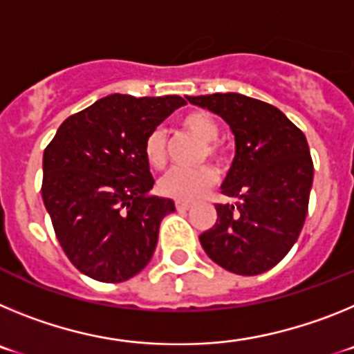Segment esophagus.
<instances>
[{
  "label": "esophagus",
  "mask_w": 354,
  "mask_h": 354,
  "mask_svg": "<svg viewBox=\"0 0 354 354\" xmlns=\"http://www.w3.org/2000/svg\"><path fill=\"white\" fill-rule=\"evenodd\" d=\"M175 207L179 209V211H187V209L192 207L189 202H175Z\"/></svg>",
  "instance_id": "34e87169"
}]
</instances>
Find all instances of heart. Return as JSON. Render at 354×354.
<instances>
[{
  "mask_svg": "<svg viewBox=\"0 0 354 354\" xmlns=\"http://www.w3.org/2000/svg\"><path fill=\"white\" fill-rule=\"evenodd\" d=\"M179 124L186 133L193 134L200 142H204V150L200 154L202 161L207 158L214 162L223 161V152L216 142L218 134H220V126L211 113L195 109V111L183 115ZM143 150H145V158L150 167L156 170L167 167V136L161 129L152 131L147 136ZM214 183L216 171L211 167H202L196 170H174L159 180V192L168 198L179 200V202H195L200 196L205 195L214 186Z\"/></svg>",
  "mask_w": 354,
  "mask_h": 354,
  "instance_id": "1",
  "label": "heart"
}]
</instances>
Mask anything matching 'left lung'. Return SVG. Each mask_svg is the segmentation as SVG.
Listing matches in <instances>:
<instances>
[{"label":"left lung","instance_id":"left-lung-1","mask_svg":"<svg viewBox=\"0 0 354 354\" xmlns=\"http://www.w3.org/2000/svg\"><path fill=\"white\" fill-rule=\"evenodd\" d=\"M187 101L220 115L236 138L221 192L237 202L216 204L218 220L200 245L230 273H264L289 253L305 223L314 179L305 134L278 108L241 93Z\"/></svg>","mask_w":354,"mask_h":354}]
</instances>
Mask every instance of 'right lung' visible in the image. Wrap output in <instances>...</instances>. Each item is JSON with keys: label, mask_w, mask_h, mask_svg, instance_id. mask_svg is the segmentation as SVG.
<instances>
[{"label": "right lung", "mask_w": 354, "mask_h": 354, "mask_svg": "<svg viewBox=\"0 0 354 354\" xmlns=\"http://www.w3.org/2000/svg\"><path fill=\"white\" fill-rule=\"evenodd\" d=\"M183 97L113 93L71 115L44 150L42 200L68 261L106 283L150 262L174 200L150 195L145 140Z\"/></svg>", "instance_id": "1"}]
</instances>
